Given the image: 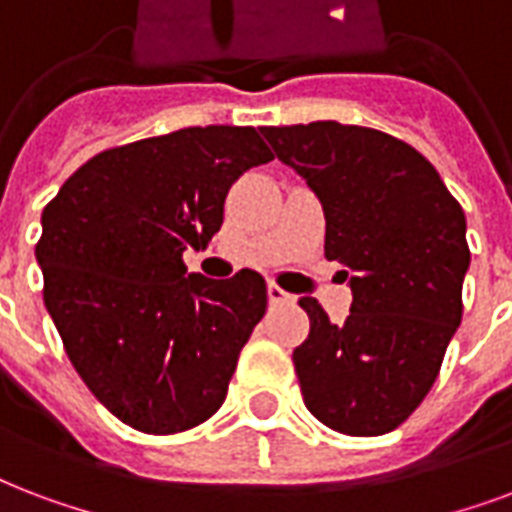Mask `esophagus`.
Listing matches in <instances>:
<instances>
[{
	"label": "esophagus",
	"mask_w": 512,
	"mask_h": 512,
	"mask_svg": "<svg viewBox=\"0 0 512 512\" xmlns=\"http://www.w3.org/2000/svg\"><path fill=\"white\" fill-rule=\"evenodd\" d=\"M268 300H271L273 306H290V303H295V298H292L290 292H284L279 284H268Z\"/></svg>",
	"instance_id": "1"
}]
</instances>
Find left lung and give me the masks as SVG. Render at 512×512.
<instances>
[{
    "mask_svg": "<svg viewBox=\"0 0 512 512\" xmlns=\"http://www.w3.org/2000/svg\"><path fill=\"white\" fill-rule=\"evenodd\" d=\"M260 134L319 195L325 257L346 265L354 295L341 325L300 298L311 322L292 351L303 403L343 435L392 432L427 397L462 322V206L419 150L376 128L317 120Z\"/></svg>",
    "mask_w": 512,
    "mask_h": 512,
    "instance_id": "1",
    "label": "left lung"
}]
</instances>
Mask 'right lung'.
<instances>
[{
	"instance_id": "1",
	"label": "right lung",
	"mask_w": 512,
	"mask_h": 512,
	"mask_svg": "<svg viewBox=\"0 0 512 512\" xmlns=\"http://www.w3.org/2000/svg\"><path fill=\"white\" fill-rule=\"evenodd\" d=\"M273 152L252 126H193L93 155L42 212V298L66 357L112 416L177 435L220 411L263 319L260 273L187 276L225 195Z\"/></svg>"
}]
</instances>
